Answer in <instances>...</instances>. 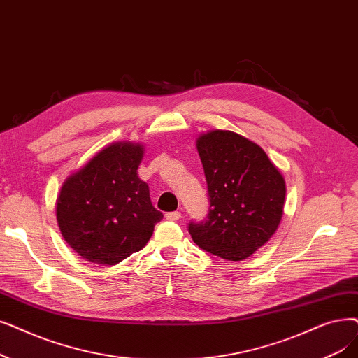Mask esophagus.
Masks as SVG:
<instances>
[{
  "label": "esophagus",
  "mask_w": 358,
  "mask_h": 358,
  "mask_svg": "<svg viewBox=\"0 0 358 358\" xmlns=\"http://www.w3.org/2000/svg\"><path fill=\"white\" fill-rule=\"evenodd\" d=\"M165 217L168 221H178L181 217V213L180 212H168V213H165Z\"/></svg>",
  "instance_id": "esophagus-1"
}]
</instances>
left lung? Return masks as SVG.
I'll use <instances>...</instances> for the list:
<instances>
[{"instance_id":"1","label":"left lung","mask_w":358,"mask_h":358,"mask_svg":"<svg viewBox=\"0 0 358 358\" xmlns=\"http://www.w3.org/2000/svg\"><path fill=\"white\" fill-rule=\"evenodd\" d=\"M210 208L190 222L193 241L227 260L250 257L275 234L284 213L285 180L259 145L228 130L199 136Z\"/></svg>"}]
</instances>
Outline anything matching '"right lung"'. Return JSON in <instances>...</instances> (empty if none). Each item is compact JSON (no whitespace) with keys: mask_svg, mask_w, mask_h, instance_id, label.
Segmentation results:
<instances>
[{"mask_svg":"<svg viewBox=\"0 0 358 358\" xmlns=\"http://www.w3.org/2000/svg\"><path fill=\"white\" fill-rule=\"evenodd\" d=\"M143 146L117 142L98 152L63 184L57 222L76 253L96 265H117L142 250L164 215L138 178Z\"/></svg>","mask_w":358,"mask_h":358,"instance_id":"obj_1","label":"right lung"}]
</instances>
